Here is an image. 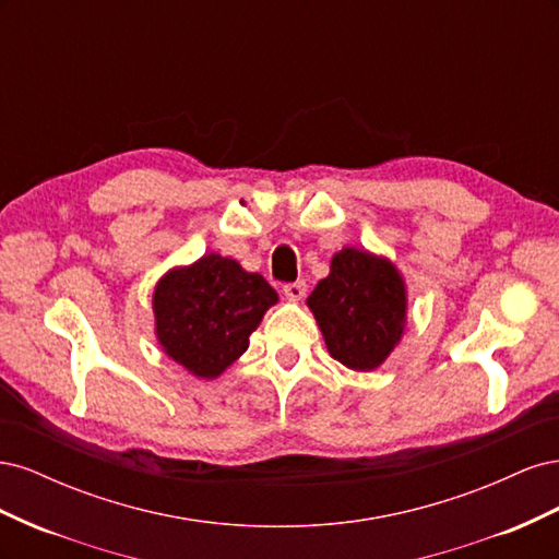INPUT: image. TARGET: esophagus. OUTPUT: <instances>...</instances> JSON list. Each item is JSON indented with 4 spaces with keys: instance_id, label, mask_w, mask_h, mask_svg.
I'll return each mask as SVG.
<instances>
[{
    "instance_id": "esophagus-1",
    "label": "esophagus",
    "mask_w": 559,
    "mask_h": 559,
    "mask_svg": "<svg viewBox=\"0 0 559 559\" xmlns=\"http://www.w3.org/2000/svg\"><path fill=\"white\" fill-rule=\"evenodd\" d=\"M282 292L289 300H300L302 296H306L308 286H306V282H289V284H284Z\"/></svg>"
}]
</instances>
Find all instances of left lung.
Returning <instances> with one entry per match:
<instances>
[{
	"instance_id": "8db88e82",
	"label": "left lung",
	"mask_w": 559,
	"mask_h": 559,
	"mask_svg": "<svg viewBox=\"0 0 559 559\" xmlns=\"http://www.w3.org/2000/svg\"><path fill=\"white\" fill-rule=\"evenodd\" d=\"M331 357L352 370H376L401 343L408 321V292L386 257L343 247L331 273L308 296Z\"/></svg>"
}]
</instances>
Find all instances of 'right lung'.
Listing matches in <instances>:
<instances>
[{
	"label": "right lung",
	"instance_id": "right-lung-1",
	"mask_svg": "<svg viewBox=\"0 0 559 559\" xmlns=\"http://www.w3.org/2000/svg\"><path fill=\"white\" fill-rule=\"evenodd\" d=\"M277 300L259 273L212 251L156 282V341L191 376L214 380L247 352L249 335Z\"/></svg>",
	"mask_w": 559,
	"mask_h": 559
}]
</instances>
